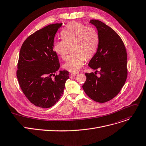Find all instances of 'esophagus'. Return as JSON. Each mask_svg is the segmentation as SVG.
<instances>
[{
    "mask_svg": "<svg viewBox=\"0 0 146 146\" xmlns=\"http://www.w3.org/2000/svg\"><path fill=\"white\" fill-rule=\"evenodd\" d=\"M77 74H78V73H71V76H73V77H75V76H76Z\"/></svg>",
    "mask_w": 146,
    "mask_h": 146,
    "instance_id": "1",
    "label": "esophagus"
}]
</instances>
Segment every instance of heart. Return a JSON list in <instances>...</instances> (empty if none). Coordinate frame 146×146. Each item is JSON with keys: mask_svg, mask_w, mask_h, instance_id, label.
I'll list each match as a JSON object with an SVG mask.
<instances>
[{"mask_svg": "<svg viewBox=\"0 0 146 146\" xmlns=\"http://www.w3.org/2000/svg\"><path fill=\"white\" fill-rule=\"evenodd\" d=\"M62 40H54V52L64 59L72 46V54L69 56L63 67L70 72L79 71L84 64L86 57L90 59L95 54L99 44V36L92 26L72 22L67 25L61 31Z\"/></svg>", "mask_w": 146, "mask_h": 146, "instance_id": "heart-1", "label": "heart"}]
</instances>
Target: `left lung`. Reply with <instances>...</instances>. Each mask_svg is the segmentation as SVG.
I'll return each instance as SVG.
<instances>
[{
  "mask_svg": "<svg viewBox=\"0 0 146 146\" xmlns=\"http://www.w3.org/2000/svg\"><path fill=\"white\" fill-rule=\"evenodd\" d=\"M98 31V50L89 63L94 73H85L83 89L90 99L99 103L108 102L117 96L127 76V56L121 38L113 29L98 20H90ZM101 76H96L97 69Z\"/></svg>",
  "mask_w": 146,
  "mask_h": 146,
  "instance_id": "1",
  "label": "left lung"
}]
</instances>
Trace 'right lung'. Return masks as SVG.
<instances>
[{"label":"right lung","mask_w":146,"mask_h":146,"mask_svg":"<svg viewBox=\"0 0 146 146\" xmlns=\"http://www.w3.org/2000/svg\"><path fill=\"white\" fill-rule=\"evenodd\" d=\"M62 26L49 25L29 36L19 53L16 72L19 84L27 99L39 108H50L59 101L69 78L67 70L55 74L60 63L53 44Z\"/></svg>","instance_id":"add662e5"}]
</instances>
